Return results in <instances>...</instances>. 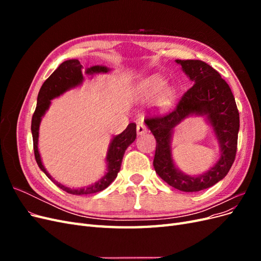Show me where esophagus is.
Segmentation results:
<instances>
[{
    "mask_svg": "<svg viewBox=\"0 0 261 261\" xmlns=\"http://www.w3.org/2000/svg\"><path fill=\"white\" fill-rule=\"evenodd\" d=\"M137 134L138 135H143V134L147 133V127L144 123H138L137 124Z\"/></svg>",
    "mask_w": 261,
    "mask_h": 261,
    "instance_id": "esophagus-1",
    "label": "esophagus"
}]
</instances>
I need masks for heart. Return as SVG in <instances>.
I'll return each instance as SVG.
<instances>
[{
    "label": "heart",
    "instance_id": "obj_1",
    "mask_svg": "<svg viewBox=\"0 0 261 261\" xmlns=\"http://www.w3.org/2000/svg\"><path fill=\"white\" fill-rule=\"evenodd\" d=\"M165 80L159 75H151L144 78L136 86V93L143 99L155 98L156 108L165 109L171 106L174 99L175 92L172 88H164Z\"/></svg>",
    "mask_w": 261,
    "mask_h": 261
}]
</instances>
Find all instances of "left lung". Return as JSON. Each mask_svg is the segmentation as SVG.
Listing matches in <instances>:
<instances>
[{
    "label": "left lung",
    "instance_id": "obj_1",
    "mask_svg": "<svg viewBox=\"0 0 261 261\" xmlns=\"http://www.w3.org/2000/svg\"><path fill=\"white\" fill-rule=\"evenodd\" d=\"M194 85L173 111L146 117L145 123L156 141L153 168L165 183L181 192H199L225 177L235 160L240 114L230 86L217 70L200 60H176ZM192 114L206 115L215 130L221 150L219 161L199 177H189L175 167L170 138L176 124Z\"/></svg>",
    "mask_w": 261,
    "mask_h": 261
}]
</instances>
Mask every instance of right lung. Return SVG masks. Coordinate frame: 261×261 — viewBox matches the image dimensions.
I'll list each match as a JSON object with an SVG mask.
<instances>
[{"instance_id":"obj_1","label":"right lung","mask_w":261,"mask_h":261,"mask_svg":"<svg viewBox=\"0 0 261 261\" xmlns=\"http://www.w3.org/2000/svg\"><path fill=\"white\" fill-rule=\"evenodd\" d=\"M109 68L106 66H92L87 69L83 68V65L78 60H68L63 62L62 64L54 70L51 76L46 80L41 86L40 91L37 99V108L31 120V133H33L34 140V151L36 161L44 174L48 176L53 183L59 186L63 191L72 194V195H88L94 194L106 189L117 176V173L121 169V163L123 160V155L125 150L136 139V124H128L126 129L121 133L120 135L115 136L111 144H110L108 154H107V163H108V172L100 180L88 187L84 188H69L64 185L60 184L59 181L54 180V178L49 174L44 169L41 162V156L38 150V137H39V125H40L41 118L44 115L46 110L51 105V100L61 96L62 93L69 90L70 88L81 85L84 81L83 74L86 73L88 75L99 74V73H108Z\"/></svg>"}]
</instances>
